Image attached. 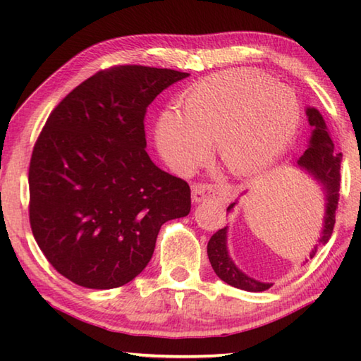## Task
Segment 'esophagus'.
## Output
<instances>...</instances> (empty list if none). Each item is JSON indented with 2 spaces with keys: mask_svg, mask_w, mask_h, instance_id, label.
<instances>
[{
  "mask_svg": "<svg viewBox=\"0 0 361 361\" xmlns=\"http://www.w3.org/2000/svg\"><path fill=\"white\" fill-rule=\"evenodd\" d=\"M229 191L226 189H219L213 185H195L192 189V200L195 204L205 202L209 199H215V197H223L228 199L229 197Z\"/></svg>",
  "mask_w": 361,
  "mask_h": 361,
  "instance_id": "esophagus-1",
  "label": "esophagus"
}]
</instances>
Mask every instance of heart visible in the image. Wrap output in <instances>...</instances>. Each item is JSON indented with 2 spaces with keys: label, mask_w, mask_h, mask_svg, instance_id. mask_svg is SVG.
Here are the masks:
<instances>
[{
  "label": "heart",
  "mask_w": 361,
  "mask_h": 361,
  "mask_svg": "<svg viewBox=\"0 0 361 361\" xmlns=\"http://www.w3.org/2000/svg\"><path fill=\"white\" fill-rule=\"evenodd\" d=\"M181 114L166 111L156 124V145L170 167L189 172L213 154L235 175L253 173L288 148L299 124V102L288 85L255 70H229L188 89Z\"/></svg>",
  "instance_id": "obj_1"
}]
</instances>
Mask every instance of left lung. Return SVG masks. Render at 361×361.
<instances>
[{
    "instance_id": "left-lung-1",
    "label": "left lung",
    "mask_w": 361,
    "mask_h": 361,
    "mask_svg": "<svg viewBox=\"0 0 361 361\" xmlns=\"http://www.w3.org/2000/svg\"><path fill=\"white\" fill-rule=\"evenodd\" d=\"M305 114H307V121L312 132H310L307 149L304 154L298 159V169L307 173L317 185L320 186L323 192V199H325V213H323V226L319 237V242L310 252V258H314L319 247L325 245L328 240L331 239L333 228L336 223V209H338L339 200V181H341V162L342 154L334 151V145L329 137V130L325 124V119L320 114L317 108L307 106L305 108ZM237 204L232 202L228 207V212L234 210ZM228 226L212 235L207 245V253H209L210 264L215 271L216 276L231 286L235 288L245 290V291H264L271 288L272 283L259 282L253 277L247 276L242 272L235 262L232 261L229 250H228ZM307 261V259H305Z\"/></svg>"
}]
</instances>
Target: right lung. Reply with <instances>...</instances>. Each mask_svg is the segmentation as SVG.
Here are the masks:
<instances>
[{
	"label": "right lung",
	"mask_w": 361,
	"mask_h": 361,
	"mask_svg": "<svg viewBox=\"0 0 361 361\" xmlns=\"http://www.w3.org/2000/svg\"><path fill=\"white\" fill-rule=\"evenodd\" d=\"M189 76L122 65L85 79L46 121L30 161V224L52 267L85 288H118L154 253L159 229L191 210V189L146 152L145 114Z\"/></svg>",
	"instance_id": "obj_1"
}]
</instances>
